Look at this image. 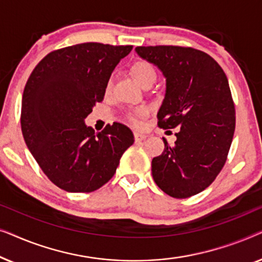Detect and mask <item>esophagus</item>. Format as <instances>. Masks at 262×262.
Wrapping results in <instances>:
<instances>
[{"label": "esophagus", "mask_w": 262, "mask_h": 262, "mask_svg": "<svg viewBox=\"0 0 262 262\" xmlns=\"http://www.w3.org/2000/svg\"><path fill=\"white\" fill-rule=\"evenodd\" d=\"M146 137H148V136L144 134H141V132H135V141L136 142L144 141V139H146Z\"/></svg>", "instance_id": "obj_1"}]
</instances>
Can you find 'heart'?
I'll return each instance as SVG.
<instances>
[{
    "label": "heart",
    "instance_id": "b5f03b06",
    "mask_svg": "<svg viewBox=\"0 0 262 262\" xmlns=\"http://www.w3.org/2000/svg\"><path fill=\"white\" fill-rule=\"evenodd\" d=\"M131 73L136 78V81H137L142 87L148 83H154L156 80V69L154 68L151 63L146 62V60H137V62H135L131 67ZM112 84L113 76H111L106 83L107 92L112 88ZM146 114H148V108H146V107H139V108L135 110L134 112L128 114V121H130L131 124L137 125L139 118L144 117Z\"/></svg>",
    "mask_w": 262,
    "mask_h": 262
}]
</instances>
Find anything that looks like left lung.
Instances as JSON below:
<instances>
[{"label": "left lung", "instance_id": "1", "mask_svg": "<svg viewBox=\"0 0 262 262\" xmlns=\"http://www.w3.org/2000/svg\"><path fill=\"white\" fill-rule=\"evenodd\" d=\"M141 58L166 78L159 126L178 127L170 146L154 157V181L173 198L204 191L220 174L235 131V106L224 71L207 53L181 46H138Z\"/></svg>", "mask_w": 262, "mask_h": 262}]
</instances>
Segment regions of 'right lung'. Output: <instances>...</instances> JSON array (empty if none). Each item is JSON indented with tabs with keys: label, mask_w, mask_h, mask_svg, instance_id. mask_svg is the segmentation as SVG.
Returning <instances> with one entry per match:
<instances>
[{
	"label": "right lung",
	"mask_w": 262,
	"mask_h": 262,
	"mask_svg": "<svg viewBox=\"0 0 262 262\" xmlns=\"http://www.w3.org/2000/svg\"><path fill=\"white\" fill-rule=\"evenodd\" d=\"M132 46L83 42L50 52L24 89L21 130L46 177L67 192H93L111 180L134 144L120 123L95 134L84 119L101 102L106 83Z\"/></svg>",
	"instance_id": "right-lung-1"
}]
</instances>
